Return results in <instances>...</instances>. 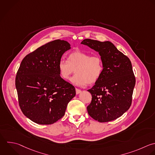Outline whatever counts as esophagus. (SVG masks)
Instances as JSON below:
<instances>
[{"mask_svg": "<svg viewBox=\"0 0 155 155\" xmlns=\"http://www.w3.org/2000/svg\"><path fill=\"white\" fill-rule=\"evenodd\" d=\"M76 93L77 94H79L80 93H81V90H79V89H78V88H76Z\"/></svg>", "mask_w": 155, "mask_h": 155, "instance_id": "esophagus-1", "label": "esophagus"}]
</instances>
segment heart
Returning <instances> with one entry per match:
<instances>
[{
    "mask_svg": "<svg viewBox=\"0 0 155 155\" xmlns=\"http://www.w3.org/2000/svg\"><path fill=\"white\" fill-rule=\"evenodd\" d=\"M58 68L61 76L65 80L69 79L76 70V74L71 81L82 87L97 82L102 73L104 65L99 56L76 51L70 54L68 61L60 60Z\"/></svg>",
    "mask_w": 155,
    "mask_h": 155,
    "instance_id": "obj_1",
    "label": "heart"
}]
</instances>
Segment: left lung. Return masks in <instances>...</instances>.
I'll return each instance as SVG.
<instances>
[{"instance_id":"8db88e82","label":"left lung","mask_w":155,"mask_h":155,"mask_svg":"<svg viewBox=\"0 0 155 155\" xmlns=\"http://www.w3.org/2000/svg\"><path fill=\"white\" fill-rule=\"evenodd\" d=\"M81 44L97 51L104 65L100 78L88 90L92 96L88 113L100 122L114 120L131 104L136 79L131 61L109 41L86 39Z\"/></svg>"}]
</instances>
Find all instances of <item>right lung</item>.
<instances>
[{
	"instance_id": "obj_1",
	"label": "right lung",
	"mask_w": 155,
	"mask_h": 155,
	"mask_svg": "<svg viewBox=\"0 0 155 155\" xmlns=\"http://www.w3.org/2000/svg\"><path fill=\"white\" fill-rule=\"evenodd\" d=\"M70 44L59 39L50 42L27 54L16 76L19 107L35 123L52 124L61 119L75 96L73 85L61 76L58 64Z\"/></svg>"
}]
</instances>
